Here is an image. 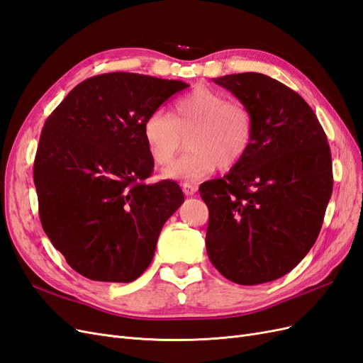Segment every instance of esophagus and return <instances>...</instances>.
Wrapping results in <instances>:
<instances>
[{"mask_svg": "<svg viewBox=\"0 0 363 363\" xmlns=\"http://www.w3.org/2000/svg\"><path fill=\"white\" fill-rule=\"evenodd\" d=\"M182 189L186 195H194L196 192V186L191 184V183H183L182 184Z\"/></svg>", "mask_w": 363, "mask_h": 363, "instance_id": "esophagus-1", "label": "esophagus"}]
</instances>
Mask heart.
Instances as JSON below:
<instances>
[{
	"label": "heart",
	"mask_w": 363,
	"mask_h": 363,
	"mask_svg": "<svg viewBox=\"0 0 363 363\" xmlns=\"http://www.w3.org/2000/svg\"><path fill=\"white\" fill-rule=\"evenodd\" d=\"M186 133L189 150L167 169V179L195 182L211 174L216 164L232 168L251 145L255 121L244 103L200 86L174 101L172 115L157 108L142 124L148 152L159 167L172 162Z\"/></svg>",
	"instance_id": "b5f03b06"
}]
</instances>
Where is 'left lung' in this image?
<instances>
[{
  "instance_id": "left-lung-1",
  "label": "left lung",
  "mask_w": 363,
  "mask_h": 363,
  "mask_svg": "<svg viewBox=\"0 0 363 363\" xmlns=\"http://www.w3.org/2000/svg\"><path fill=\"white\" fill-rule=\"evenodd\" d=\"M255 121L245 156L206 182V250L230 281L283 277L313 247L333 191L332 155L316 115L291 87L259 72L218 77Z\"/></svg>"
}]
</instances>
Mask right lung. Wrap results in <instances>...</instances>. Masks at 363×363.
<instances>
[{
    "label": "right lung",
    "mask_w": 363,
    "mask_h": 363,
    "mask_svg": "<svg viewBox=\"0 0 363 363\" xmlns=\"http://www.w3.org/2000/svg\"><path fill=\"white\" fill-rule=\"evenodd\" d=\"M189 84L133 72L77 84L42 128L33 167L43 232L95 281L130 283L152 260L160 230L184 201L152 174L142 124Z\"/></svg>",
    "instance_id": "1"
}]
</instances>
